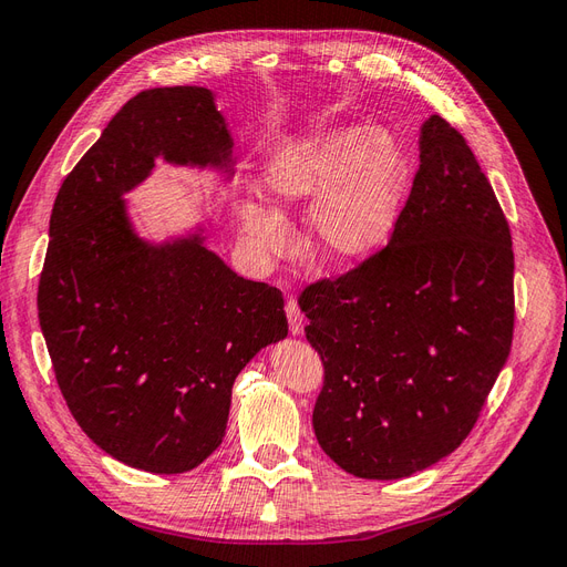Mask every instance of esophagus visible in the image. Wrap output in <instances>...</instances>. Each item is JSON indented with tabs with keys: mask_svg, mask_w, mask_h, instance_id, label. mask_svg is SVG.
Listing matches in <instances>:
<instances>
[{
	"mask_svg": "<svg viewBox=\"0 0 567 567\" xmlns=\"http://www.w3.org/2000/svg\"><path fill=\"white\" fill-rule=\"evenodd\" d=\"M286 317H288V329H290V333H293V336L302 333V329H305V315L300 312V307H298V300H296V298H288V300H286Z\"/></svg>",
	"mask_w": 567,
	"mask_h": 567,
	"instance_id": "1",
	"label": "esophagus"
}]
</instances>
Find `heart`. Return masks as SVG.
<instances>
[{
    "label": "heart",
    "instance_id": "b5f03b06",
    "mask_svg": "<svg viewBox=\"0 0 567 567\" xmlns=\"http://www.w3.org/2000/svg\"><path fill=\"white\" fill-rule=\"evenodd\" d=\"M409 182L406 151L383 127L323 130L271 153L262 167V188L281 208L315 200L307 241L326 267H352L388 241ZM238 217L260 252L284 255L290 248V227L279 210L246 200Z\"/></svg>",
    "mask_w": 567,
    "mask_h": 567
}]
</instances>
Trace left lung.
<instances>
[{"mask_svg":"<svg viewBox=\"0 0 567 567\" xmlns=\"http://www.w3.org/2000/svg\"><path fill=\"white\" fill-rule=\"evenodd\" d=\"M385 248L300 293L323 364L312 425L342 471L400 480L468 437L513 340L511 229L466 140L440 115Z\"/></svg>","mask_w":567,"mask_h":567,"instance_id":"8db88e82","label":"left lung"}]
</instances>
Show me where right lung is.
Returning a JSON list of instances; mask_svg holds the SVG:
<instances>
[{"instance_id": "obj_1", "label": "right lung", "mask_w": 567, "mask_h": 567, "mask_svg": "<svg viewBox=\"0 0 567 567\" xmlns=\"http://www.w3.org/2000/svg\"><path fill=\"white\" fill-rule=\"evenodd\" d=\"M205 87L140 92L59 188L38 312L63 400L87 437L148 473H184L225 437L236 375L288 336L279 288L248 281L205 236L148 244L123 196L156 158L231 169Z\"/></svg>"}]
</instances>
